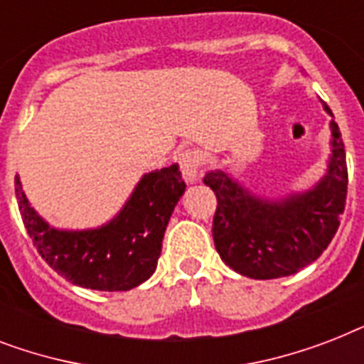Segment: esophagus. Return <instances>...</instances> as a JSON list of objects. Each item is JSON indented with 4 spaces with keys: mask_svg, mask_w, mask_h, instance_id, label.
<instances>
[{
    "mask_svg": "<svg viewBox=\"0 0 364 364\" xmlns=\"http://www.w3.org/2000/svg\"><path fill=\"white\" fill-rule=\"evenodd\" d=\"M177 162H179L183 177H185L187 181H196L200 166H202V156H200L198 151H194V149H185V151H181V153L177 154Z\"/></svg>",
    "mask_w": 364,
    "mask_h": 364,
    "instance_id": "obj_1",
    "label": "esophagus"
}]
</instances>
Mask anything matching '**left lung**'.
I'll use <instances>...</instances> for the list:
<instances>
[{
    "mask_svg": "<svg viewBox=\"0 0 364 364\" xmlns=\"http://www.w3.org/2000/svg\"><path fill=\"white\" fill-rule=\"evenodd\" d=\"M328 115L333 111L323 102ZM331 160L316 187L283 200L260 198L223 170L204 183L217 196L213 242L225 264L253 279L293 276L328 247L348 196V164L338 124L331 121Z\"/></svg>",
    "mask_w": 364,
    "mask_h": 364,
    "instance_id": "obj_1",
    "label": "left lung"
}]
</instances>
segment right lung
<instances>
[{
    "label": "right lung",
    "mask_w": 364,
    "mask_h": 364,
    "mask_svg": "<svg viewBox=\"0 0 364 364\" xmlns=\"http://www.w3.org/2000/svg\"><path fill=\"white\" fill-rule=\"evenodd\" d=\"M179 166L145 173L115 219L90 230L48 227L28 204L18 176L14 191L31 242L68 282L94 291H128L156 270L171 211L185 193Z\"/></svg>",
    "instance_id": "add662e5"
}]
</instances>
